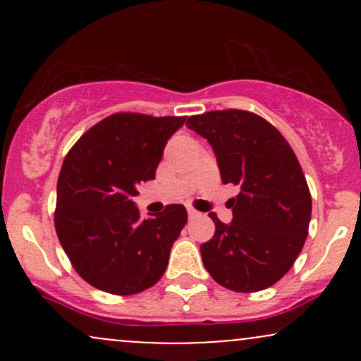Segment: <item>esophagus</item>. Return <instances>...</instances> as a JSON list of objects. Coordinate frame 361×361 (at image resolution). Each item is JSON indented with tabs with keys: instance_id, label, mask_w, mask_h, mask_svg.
I'll list each match as a JSON object with an SVG mask.
<instances>
[{
	"instance_id": "1",
	"label": "esophagus",
	"mask_w": 361,
	"mask_h": 361,
	"mask_svg": "<svg viewBox=\"0 0 361 361\" xmlns=\"http://www.w3.org/2000/svg\"><path fill=\"white\" fill-rule=\"evenodd\" d=\"M198 215H200V212H197V210H195V209H188V217L190 219L198 217Z\"/></svg>"
}]
</instances>
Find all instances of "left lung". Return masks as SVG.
Instances as JSON below:
<instances>
[{
    "instance_id": "1",
    "label": "left lung",
    "mask_w": 361,
    "mask_h": 361,
    "mask_svg": "<svg viewBox=\"0 0 361 361\" xmlns=\"http://www.w3.org/2000/svg\"><path fill=\"white\" fill-rule=\"evenodd\" d=\"M209 140L222 183L239 185L231 198L233 222L210 214L215 234L200 246L205 270L222 287L258 292L295 263L309 233L312 200L295 152L259 115L215 110L186 122Z\"/></svg>"
}]
</instances>
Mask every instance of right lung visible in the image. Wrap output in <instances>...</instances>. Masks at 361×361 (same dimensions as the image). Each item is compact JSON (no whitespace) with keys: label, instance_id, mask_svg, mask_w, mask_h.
Returning <instances> with one entry per match:
<instances>
[{"label":"right lung","instance_id":"1","mask_svg":"<svg viewBox=\"0 0 361 361\" xmlns=\"http://www.w3.org/2000/svg\"><path fill=\"white\" fill-rule=\"evenodd\" d=\"M186 117L114 114L82 134L57 180L56 233L74 270L94 288L134 295L166 271L186 209L142 217L132 198L154 180L168 139Z\"/></svg>","mask_w":361,"mask_h":361}]
</instances>
